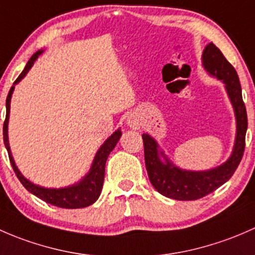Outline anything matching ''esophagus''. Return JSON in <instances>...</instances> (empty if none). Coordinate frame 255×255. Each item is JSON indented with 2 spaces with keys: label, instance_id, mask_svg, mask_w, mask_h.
<instances>
[{
  "label": "esophagus",
  "instance_id": "1",
  "mask_svg": "<svg viewBox=\"0 0 255 255\" xmlns=\"http://www.w3.org/2000/svg\"><path fill=\"white\" fill-rule=\"evenodd\" d=\"M127 125L133 130H138L141 128V119L136 114H130L127 119Z\"/></svg>",
  "mask_w": 255,
  "mask_h": 255
}]
</instances>
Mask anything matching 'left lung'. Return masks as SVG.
<instances>
[{
  "label": "left lung",
  "instance_id": "obj_1",
  "mask_svg": "<svg viewBox=\"0 0 255 255\" xmlns=\"http://www.w3.org/2000/svg\"><path fill=\"white\" fill-rule=\"evenodd\" d=\"M201 60L204 70L211 77L225 83L236 117L235 145L227 161L220 166L207 170H188L175 166L158 142L151 135L143 133L145 163L149 182L159 194L175 200H196L216 190L232 177L245 152L248 120L237 72L212 43L205 46Z\"/></svg>",
  "mask_w": 255,
  "mask_h": 255
}]
</instances>
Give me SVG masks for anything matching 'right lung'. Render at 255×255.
<instances>
[{
  "label": "right lung",
  "instance_id": "obj_1",
  "mask_svg": "<svg viewBox=\"0 0 255 255\" xmlns=\"http://www.w3.org/2000/svg\"><path fill=\"white\" fill-rule=\"evenodd\" d=\"M43 52L44 50H38V51L30 57L29 61L25 65L24 70H23L22 73L18 76V78L14 81V83H13V86L9 89L8 96H7L6 99V120H4L3 124L4 146H6L7 152H8L10 164H12L15 175H17L18 179L20 180L23 186H24L29 193L38 196L39 199L44 200L45 203L59 207H64V209H81V207H87L89 205H92L93 203H96V201L98 200L99 195H101L104 182V173H106V162L107 159H108L110 152L114 149L118 141H119L120 136H122V130H120V128L115 130L114 132L104 141L103 145L99 147L87 174H86L80 182L75 183V184H71L69 186H64V188H45V186L31 183L30 180L27 179V178L20 173V170L18 169L17 164H15L14 162V158H13L12 156V152H10L8 141L10 98H12V94L13 91H14L15 85L19 83L20 81L27 76V73L29 72V70L33 67L34 62L36 61V59H38Z\"/></svg>",
  "mask_w": 255,
  "mask_h": 255
}]
</instances>
